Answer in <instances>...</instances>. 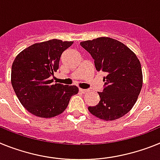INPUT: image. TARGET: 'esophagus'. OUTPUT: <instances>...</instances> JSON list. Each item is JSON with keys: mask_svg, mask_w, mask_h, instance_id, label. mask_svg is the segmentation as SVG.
Instances as JSON below:
<instances>
[{"mask_svg": "<svg viewBox=\"0 0 160 160\" xmlns=\"http://www.w3.org/2000/svg\"><path fill=\"white\" fill-rule=\"evenodd\" d=\"M80 92H81L82 93H86L87 92H88V90L87 89H83V88H80Z\"/></svg>", "mask_w": 160, "mask_h": 160, "instance_id": "1", "label": "esophagus"}]
</instances>
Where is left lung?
I'll use <instances>...</instances> for the list:
<instances>
[{
  "instance_id": "left-lung-1",
  "label": "left lung",
  "mask_w": 160,
  "mask_h": 160,
  "mask_svg": "<svg viewBox=\"0 0 160 160\" xmlns=\"http://www.w3.org/2000/svg\"><path fill=\"white\" fill-rule=\"evenodd\" d=\"M80 45L93 58L97 72L106 74L105 88L98 92L100 102L88 110L104 121L120 118L133 108L142 87L139 59L125 44L109 37L81 42Z\"/></svg>"
}]
</instances>
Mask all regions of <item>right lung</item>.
I'll use <instances>...</instances> for the list:
<instances>
[{
  "instance_id": "right-lung-1",
  "label": "right lung",
  "mask_w": 160,
  "mask_h": 160,
  "mask_svg": "<svg viewBox=\"0 0 160 160\" xmlns=\"http://www.w3.org/2000/svg\"><path fill=\"white\" fill-rule=\"evenodd\" d=\"M73 42L51 39L34 43L21 51L12 65L11 83L19 101L30 113L50 118L63 113L76 85L52 84L63 51Z\"/></svg>"
}]
</instances>
